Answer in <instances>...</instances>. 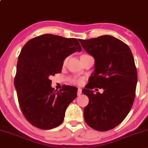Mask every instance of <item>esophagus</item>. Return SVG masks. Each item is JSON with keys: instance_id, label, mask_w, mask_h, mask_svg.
I'll return each mask as SVG.
<instances>
[{"instance_id": "obj_1", "label": "esophagus", "mask_w": 148, "mask_h": 148, "mask_svg": "<svg viewBox=\"0 0 148 148\" xmlns=\"http://www.w3.org/2000/svg\"><path fill=\"white\" fill-rule=\"evenodd\" d=\"M81 94H82V90H81V88H79V89H78V92H77L78 96H80Z\"/></svg>"}]
</instances>
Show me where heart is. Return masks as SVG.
Listing matches in <instances>:
<instances>
[{
  "mask_svg": "<svg viewBox=\"0 0 148 148\" xmlns=\"http://www.w3.org/2000/svg\"><path fill=\"white\" fill-rule=\"evenodd\" d=\"M67 58H66L65 60H64V64L66 62H67ZM83 82H84V81H83L82 79H75L74 81V84H78V85H81V84H83Z\"/></svg>",
  "mask_w": 148,
  "mask_h": 148,
  "instance_id": "obj_1",
  "label": "heart"
}]
</instances>
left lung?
I'll return each instance as SVG.
<instances>
[{"instance_id":"1","label":"left lung","mask_w":148,"mask_h":148,"mask_svg":"<svg viewBox=\"0 0 148 148\" xmlns=\"http://www.w3.org/2000/svg\"><path fill=\"white\" fill-rule=\"evenodd\" d=\"M79 42L95 58L94 72L82 90L89 99L84 120L97 131L112 130L126 118L135 99L138 78L133 55L126 44L111 35ZM95 87L103 89V94H94Z\"/></svg>"}]
</instances>
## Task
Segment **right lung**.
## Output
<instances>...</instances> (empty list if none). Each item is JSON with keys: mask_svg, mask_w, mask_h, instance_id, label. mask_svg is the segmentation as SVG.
Returning <instances> with one entry per match:
<instances>
[{"mask_svg": "<svg viewBox=\"0 0 148 148\" xmlns=\"http://www.w3.org/2000/svg\"><path fill=\"white\" fill-rule=\"evenodd\" d=\"M76 38L45 34L31 39L18 56L14 87L23 115L33 126L51 130L63 122L66 108L77 96L78 89L51 88L50 78L60 73L64 59L81 47Z\"/></svg>", "mask_w": 148, "mask_h": 148, "instance_id": "obj_1", "label": "right lung"}]
</instances>
